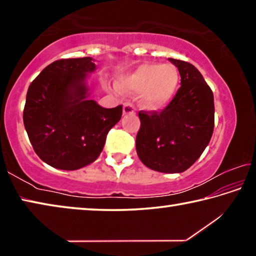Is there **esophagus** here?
Wrapping results in <instances>:
<instances>
[{"mask_svg": "<svg viewBox=\"0 0 256 256\" xmlns=\"http://www.w3.org/2000/svg\"><path fill=\"white\" fill-rule=\"evenodd\" d=\"M136 112V108L132 105V104L130 102H125L124 106H123V114L124 115H130V114H133V112Z\"/></svg>", "mask_w": 256, "mask_h": 256, "instance_id": "34e87169", "label": "esophagus"}]
</instances>
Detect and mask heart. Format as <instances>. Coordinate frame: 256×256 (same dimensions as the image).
<instances>
[{
  "instance_id": "heart-1",
  "label": "heart",
  "mask_w": 256,
  "mask_h": 256,
  "mask_svg": "<svg viewBox=\"0 0 256 256\" xmlns=\"http://www.w3.org/2000/svg\"><path fill=\"white\" fill-rule=\"evenodd\" d=\"M180 84L177 68L170 64H142L120 82L126 92L142 94V104L149 108H159L174 96Z\"/></svg>"
}]
</instances>
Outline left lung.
<instances>
[{
	"label": "left lung",
	"instance_id": "left-lung-1",
	"mask_svg": "<svg viewBox=\"0 0 256 256\" xmlns=\"http://www.w3.org/2000/svg\"><path fill=\"white\" fill-rule=\"evenodd\" d=\"M168 60L178 68L180 86L162 110L138 112L136 154L150 170L183 172L200 158L214 133V94L196 66Z\"/></svg>",
	"mask_w": 256,
	"mask_h": 256
}]
</instances>
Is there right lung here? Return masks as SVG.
I'll use <instances>...</instances> for the list:
<instances>
[{
	"label": "right lung",
	"mask_w": 256,
	"mask_h": 256,
	"mask_svg": "<svg viewBox=\"0 0 256 256\" xmlns=\"http://www.w3.org/2000/svg\"><path fill=\"white\" fill-rule=\"evenodd\" d=\"M94 60H55L28 88L24 128L38 157L58 170H76L94 162L122 118V105L104 108L88 98L86 78L96 68Z\"/></svg>",
	"instance_id": "1"
}]
</instances>
